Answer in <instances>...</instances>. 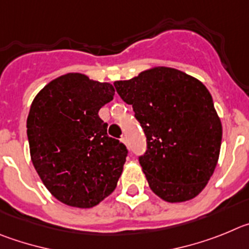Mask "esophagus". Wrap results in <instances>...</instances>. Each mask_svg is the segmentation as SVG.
<instances>
[{
    "mask_svg": "<svg viewBox=\"0 0 249 249\" xmlns=\"http://www.w3.org/2000/svg\"><path fill=\"white\" fill-rule=\"evenodd\" d=\"M122 141H123V142H124L125 145H127V139H126V136H124V138H122Z\"/></svg>",
    "mask_w": 249,
    "mask_h": 249,
    "instance_id": "34e87169",
    "label": "esophagus"
}]
</instances>
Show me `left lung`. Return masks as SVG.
Returning <instances> with one entry per match:
<instances>
[{
    "label": "left lung",
    "mask_w": 249,
    "mask_h": 249,
    "mask_svg": "<svg viewBox=\"0 0 249 249\" xmlns=\"http://www.w3.org/2000/svg\"><path fill=\"white\" fill-rule=\"evenodd\" d=\"M146 135L139 158L150 189L167 202L200 194L218 161L222 124L202 83L183 71L155 67L114 83Z\"/></svg>",
    "instance_id": "8db88e82"
}]
</instances>
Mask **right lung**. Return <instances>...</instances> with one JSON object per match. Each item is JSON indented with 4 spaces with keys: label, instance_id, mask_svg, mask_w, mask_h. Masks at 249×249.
Instances as JSON below:
<instances>
[{
    "label": "right lung",
    "instance_id": "obj_1",
    "mask_svg": "<svg viewBox=\"0 0 249 249\" xmlns=\"http://www.w3.org/2000/svg\"><path fill=\"white\" fill-rule=\"evenodd\" d=\"M110 83L68 73L36 95L27 118L31 159L48 191L71 207L90 208L115 190L127 150L108 136L100 108L113 100Z\"/></svg>",
    "mask_w": 249,
    "mask_h": 249
}]
</instances>
